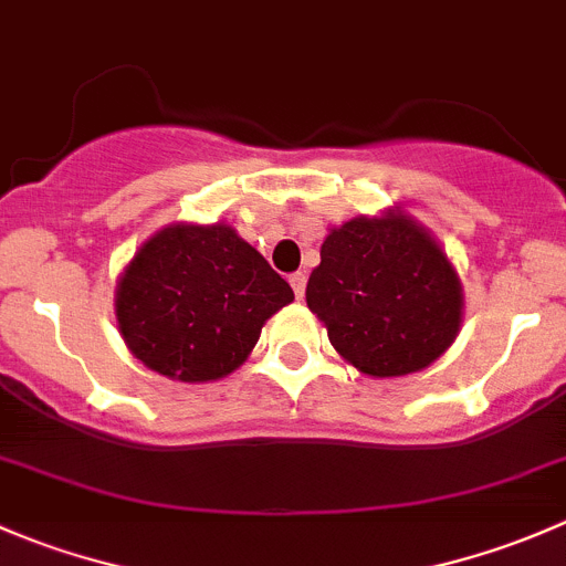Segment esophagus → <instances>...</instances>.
I'll list each match as a JSON object with an SVG mask.
<instances>
[{
    "mask_svg": "<svg viewBox=\"0 0 566 566\" xmlns=\"http://www.w3.org/2000/svg\"><path fill=\"white\" fill-rule=\"evenodd\" d=\"M290 287H293V293H295V298H304V293H306V273H293V276H290Z\"/></svg>",
    "mask_w": 566,
    "mask_h": 566,
    "instance_id": "1",
    "label": "esophagus"
}]
</instances>
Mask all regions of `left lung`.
<instances>
[{
    "label": "left lung",
    "mask_w": 566,
    "mask_h": 566,
    "mask_svg": "<svg viewBox=\"0 0 566 566\" xmlns=\"http://www.w3.org/2000/svg\"><path fill=\"white\" fill-rule=\"evenodd\" d=\"M334 350L373 378L430 367L462 323V284L441 243L402 210L334 227L306 284Z\"/></svg>",
    "instance_id": "1"
}]
</instances>
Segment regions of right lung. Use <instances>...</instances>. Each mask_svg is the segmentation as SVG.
<instances>
[{
    "label": "right lung",
    "mask_w": 566,
    "mask_h": 566,
    "mask_svg": "<svg viewBox=\"0 0 566 566\" xmlns=\"http://www.w3.org/2000/svg\"><path fill=\"white\" fill-rule=\"evenodd\" d=\"M293 287L230 224H169L147 238L114 293L117 328L153 373L208 384L241 367Z\"/></svg>",
    "instance_id": "obj_1"
}]
</instances>
